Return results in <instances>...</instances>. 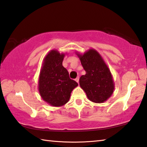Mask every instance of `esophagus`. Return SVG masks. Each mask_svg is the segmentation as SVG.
I'll return each instance as SVG.
<instances>
[{"instance_id":"obj_1","label":"esophagus","mask_w":147,"mask_h":147,"mask_svg":"<svg viewBox=\"0 0 147 147\" xmlns=\"http://www.w3.org/2000/svg\"><path fill=\"white\" fill-rule=\"evenodd\" d=\"M75 81L78 84V83H79V77H78V76L77 77V78L75 79Z\"/></svg>"}]
</instances>
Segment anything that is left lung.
Listing matches in <instances>:
<instances>
[{
	"mask_svg": "<svg viewBox=\"0 0 147 147\" xmlns=\"http://www.w3.org/2000/svg\"><path fill=\"white\" fill-rule=\"evenodd\" d=\"M86 72L80 78V85L90 101L101 103L113 94L114 83L108 66L100 54L94 49H90L84 54L76 53Z\"/></svg>",
	"mask_w": 147,
	"mask_h": 147,
	"instance_id": "obj_1",
	"label": "left lung"
}]
</instances>
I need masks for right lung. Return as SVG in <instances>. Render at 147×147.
Instances as JSON below:
<instances>
[{"instance_id":"right-lung-1","label":"right lung","mask_w":147,"mask_h":147,"mask_svg":"<svg viewBox=\"0 0 147 147\" xmlns=\"http://www.w3.org/2000/svg\"><path fill=\"white\" fill-rule=\"evenodd\" d=\"M65 53L53 49L45 57L38 78V91L42 100L53 107H61L69 100L78 84L69 78L62 65Z\"/></svg>"}]
</instances>
